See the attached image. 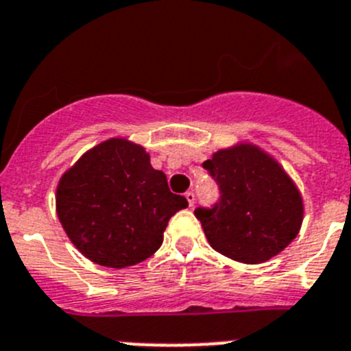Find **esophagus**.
Wrapping results in <instances>:
<instances>
[{"instance_id":"obj_1","label":"esophagus","mask_w":351,"mask_h":351,"mask_svg":"<svg viewBox=\"0 0 351 351\" xmlns=\"http://www.w3.org/2000/svg\"><path fill=\"white\" fill-rule=\"evenodd\" d=\"M186 200H188V205L189 207H193V204H195V193L193 191H186Z\"/></svg>"}]
</instances>
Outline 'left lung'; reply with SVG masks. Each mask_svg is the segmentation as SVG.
<instances>
[{"mask_svg":"<svg viewBox=\"0 0 351 351\" xmlns=\"http://www.w3.org/2000/svg\"><path fill=\"white\" fill-rule=\"evenodd\" d=\"M219 184L214 208H197L208 243L233 261L261 265L298 237L304 204L284 167L247 141L217 149L204 162Z\"/></svg>","mask_w":351,"mask_h":351,"instance_id":"1","label":"left lung"}]
</instances>
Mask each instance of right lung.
<instances>
[{
	"label": "right lung",
	"mask_w": 351,
	"mask_h": 351,
	"mask_svg": "<svg viewBox=\"0 0 351 351\" xmlns=\"http://www.w3.org/2000/svg\"><path fill=\"white\" fill-rule=\"evenodd\" d=\"M188 207L149 153L127 137L90 147L62 173L56 210L73 245L95 265L127 268L160 249L169 219Z\"/></svg>",
	"instance_id": "right-lung-1"
}]
</instances>
